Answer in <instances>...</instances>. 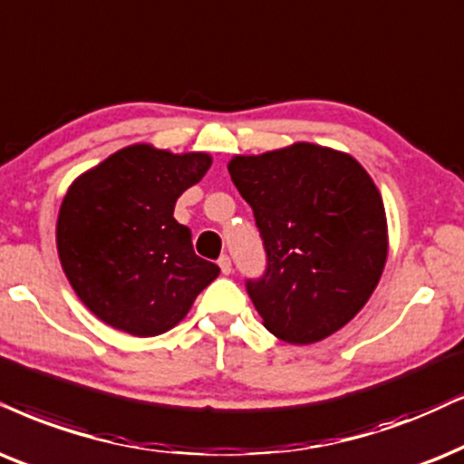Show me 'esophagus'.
<instances>
[{"instance_id":"1","label":"esophagus","mask_w":464,"mask_h":464,"mask_svg":"<svg viewBox=\"0 0 464 464\" xmlns=\"http://www.w3.org/2000/svg\"><path fill=\"white\" fill-rule=\"evenodd\" d=\"M218 266H220V272L225 274V276L231 274V259H228L227 255H222V256H220V259H218Z\"/></svg>"}]
</instances>
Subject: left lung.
I'll return each mask as SVG.
<instances>
[{"label":"left lung","instance_id":"left-lung-1","mask_svg":"<svg viewBox=\"0 0 464 464\" xmlns=\"http://www.w3.org/2000/svg\"><path fill=\"white\" fill-rule=\"evenodd\" d=\"M233 184L255 212L267 269L246 289L263 325L319 343L371 300L388 259V218L366 169L344 151L300 143L233 156Z\"/></svg>","mask_w":464,"mask_h":464}]
</instances>
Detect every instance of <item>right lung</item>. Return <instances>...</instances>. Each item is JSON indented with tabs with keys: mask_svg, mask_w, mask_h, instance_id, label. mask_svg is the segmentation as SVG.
<instances>
[{
	"mask_svg": "<svg viewBox=\"0 0 464 464\" xmlns=\"http://www.w3.org/2000/svg\"><path fill=\"white\" fill-rule=\"evenodd\" d=\"M212 156L134 143L81 173L63 197L55 242L63 274L102 324L148 338L188 314L220 267L195 255L175 201Z\"/></svg>",
	"mask_w": 464,
	"mask_h": 464,
	"instance_id": "add662e5",
	"label": "right lung"
}]
</instances>
